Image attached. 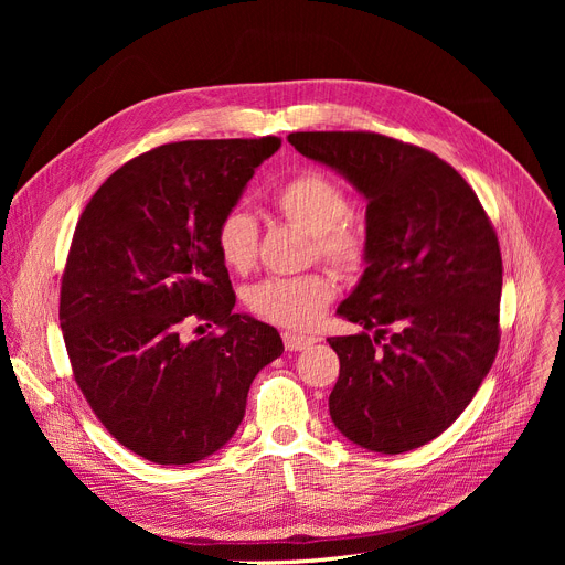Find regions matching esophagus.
I'll return each instance as SVG.
<instances>
[{
	"instance_id": "1",
	"label": "esophagus",
	"mask_w": 565,
	"mask_h": 565,
	"mask_svg": "<svg viewBox=\"0 0 565 565\" xmlns=\"http://www.w3.org/2000/svg\"><path fill=\"white\" fill-rule=\"evenodd\" d=\"M316 339L307 337V334H295V332H284V345L286 350H307L309 345H313Z\"/></svg>"
}]
</instances>
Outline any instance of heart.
Returning <instances> with one entry per match:
<instances>
[{"mask_svg": "<svg viewBox=\"0 0 565 565\" xmlns=\"http://www.w3.org/2000/svg\"><path fill=\"white\" fill-rule=\"evenodd\" d=\"M275 211L302 228L313 241V256L330 263L337 273L358 277L371 258L366 228L348 217L350 199L345 188L318 169H305L275 192ZM215 249L233 273H249L258 258V224L243 211L231 207L215 226ZM334 279L324 273L300 277H273L249 290V309L284 328H309L334 300Z\"/></svg>", "mask_w": 565, "mask_h": 565, "instance_id": "obj_1", "label": "heart"}]
</instances>
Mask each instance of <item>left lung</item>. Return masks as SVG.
I'll return each instance as SVG.
<instances>
[{
	"instance_id": "left-lung-1",
	"label": "left lung",
	"mask_w": 565,
	"mask_h": 565,
	"mask_svg": "<svg viewBox=\"0 0 565 565\" xmlns=\"http://www.w3.org/2000/svg\"><path fill=\"white\" fill-rule=\"evenodd\" d=\"M288 141L369 201V267L337 311L364 332L328 339L341 362L332 422L375 454L419 449L460 417L497 358L494 226L465 178L422 146L366 130Z\"/></svg>"
}]
</instances>
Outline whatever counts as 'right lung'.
I'll use <instances>...</instances> for the list:
<instances>
[{"label":"right lung","mask_w":565,"mask_h":565,"mask_svg":"<svg viewBox=\"0 0 565 565\" xmlns=\"http://www.w3.org/2000/svg\"><path fill=\"white\" fill-rule=\"evenodd\" d=\"M279 146V137L162 143L116 169L75 226L58 295L73 377L107 433L156 465L222 449L245 417L252 380L284 352L275 328L233 313L215 249L217 222ZM190 321L225 332L188 340Z\"/></svg>","instance_id":"obj_1"}]
</instances>
